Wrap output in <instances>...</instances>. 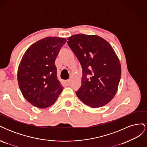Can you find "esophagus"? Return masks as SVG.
I'll return each instance as SVG.
<instances>
[{"label":"esophagus","instance_id":"obj_1","mask_svg":"<svg viewBox=\"0 0 147 147\" xmlns=\"http://www.w3.org/2000/svg\"><path fill=\"white\" fill-rule=\"evenodd\" d=\"M70 82V80L69 79V80H65V84H67V85H69Z\"/></svg>","mask_w":147,"mask_h":147}]
</instances>
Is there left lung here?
Instances as JSON below:
<instances>
[{"label":"left lung","instance_id":"obj_1","mask_svg":"<svg viewBox=\"0 0 147 147\" xmlns=\"http://www.w3.org/2000/svg\"><path fill=\"white\" fill-rule=\"evenodd\" d=\"M67 40L83 70L82 85L75 92L77 97L92 108L107 104L116 94L121 75L112 47L97 35L76 34Z\"/></svg>","mask_w":147,"mask_h":147}]
</instances>
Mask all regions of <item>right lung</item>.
<instances>
[{"label":"right lung","instance_id":"right-lung-1","mask_svg":"<svg viewBox=\"0 0 147 147\" xmlns=\"http://www.w3.org/2000/svg\"><path fill=\"white\" fill-rule=\"evenodd\" d=\"M66 41L45 37L30 45L22 57L17 74L19 87L24 98L37 108L52 105L63 91L55 63Z\"/></svg>","mask_w":147,"mask_h":147}]
</instances>
